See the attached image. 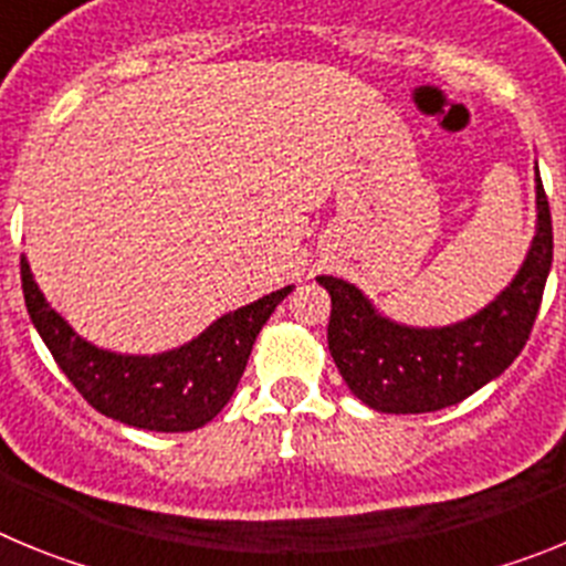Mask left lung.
Returning a JSON list of instances; mask_svg holds the SVG:
<instances>
[{
    "label": "left lung",
    "mask_w": 566,
    "mask_h": 566,
    "mask_svg": "<svg viewBox=\"0 0 566 566\" xmlns=\"http://www.w3.org/2000/svg\"><path fill=\"white\" fill-rule=\"evenodd\" d=\"M536 234L510 286L473 317L413 328L382 317L354 283L319 274L332 294L328 352L345 385L382 413H431L479 391L522 354L553 266V221L536 167Z\"/></svg>",
    "instance_id": "left-lung-1"
}]
</instances>
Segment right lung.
Here are the masks:
<instances>
[{"label":"right lung","instance_id":"right-lung-1","mask_svg":"<svg viewBox=\"0 0 566 566\" xmlns=\"http://www.w3.org/2000/svg\"><path fill=\"white\" fill-rule=\"evenodd\" d=\"M22 292L30 319L64 377L98 413L142 431L184 433L212 422L247 371L260 328L292 286L218 317L181 348L133 357L104 352L50 308L22 254Z\"/></svg>","mask_w":566,"mask_h":566}]
</instances>
